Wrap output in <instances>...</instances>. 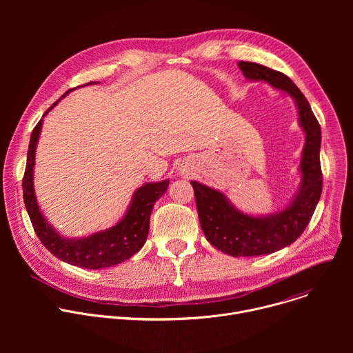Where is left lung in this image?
<instances>
[{"mask_svg": "<svg viewBox=\"0 0 353 353\" xmlns=\"http://www.w3.org/2000/svg\"><path fill=\"white\" fill-rule=\"evenodd\" d=\"M239 68L247 79L265 81L288 92L294 99L299 124L306 134L300 162V187L290 205L281 212L257 218L245 215L236 210L221 191L191 181L199 225L207 240L225 254L251 257L275 253L292 244L307 228L323 190L321 128L307 99L289 77L256 63L240 61Z\"/></svg>", "mask_w": 353, "mask_h": 353, "instance_id": "1", "label": "left lung"}]
</instances>
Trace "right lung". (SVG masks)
<instances>
[{"mask_svg":"<svg viewBox=\"0 0 353 353\" xmlns=\"http://www.w3.org/2000/svg\"><path fill=\"white\" fill-rule=\"evenodd\" d=\"M90 83L96 82H89L85 85ZM72 89H70L68 92H71ZM68 92H65L64 96L68 94ZM57 103L59 102H54L50 106L44 116ZM41 123L43 119L36 124V127L32 131L28 149V162L22 180L25 207L33 225L34 233L50 253L56 256L59 260L75 267L100 270L128 260L135 253H138L145 244L149 232L150 212H152L157 201L166 192L169 180L158 183H146L142 187H139L134 192L131 205L127 214L116 226L82 239L63 237L50 226V223L41 215L33 188L34 152L41 130Z\"/></svg>","mask_w":353,"mask_h":353,"instance_id":"obj_1","label":"right lung"}]
</instances>
